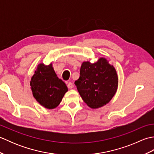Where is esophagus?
I'll use <instances>...</instances> for the list:
<instances>
[{
  "label": "esophagus",
  "mask_w": 154,
  "mask_h": 154,
  "mask_svg": "<svg viewBox=\"0 0 154 154\" xmlns=\"http://www.w3.org/2000/svg\"><path fill=\"white\" fill-rule=\"evenodd\" d=\"M67 87L69 88V89H72V88L73 87V83H72L71 82H69L67 84Z\"/></svg>",
  "instance_id": "34e87169"
}]
</instances>
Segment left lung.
<instances>
[{
  "instance_id": "8db88e82",
  "label": "left lung",
  "mask_w": 154,
  "mask_h": 154,
  "mask_svg": "<svg viewBox=\"0 0 154 154\" xmlns=\"http://www.w3.org/2000/svg\"><path fill=\"white\" fill-rule=\"evenodd\" d=\"M75 84L87 106L98 109L109 103L116 94L119 78L113 65L106 59L100 57L94 63L83 62L80 77Z\"/></svg>"
}]
</instances>
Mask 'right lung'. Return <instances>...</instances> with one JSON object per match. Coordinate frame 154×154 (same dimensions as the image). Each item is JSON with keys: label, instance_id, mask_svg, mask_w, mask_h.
<instances>
[{"label": "right lung", "instance_id": "1", "mask_svg": "<svg viewBox=\"0 0 154 154\" xmlns=\"http://www.w3.org/2000/svg\"><path fill=\"white\" fill-rule=\"evenodd\" d=\"M30 86L34 97L48 109L56 108L68 91L66 85L59 79L52 63H40L31 78Z\"/></svg>", "mask_w": 154, "mask_h": 154}]
</instances>
